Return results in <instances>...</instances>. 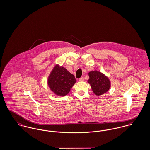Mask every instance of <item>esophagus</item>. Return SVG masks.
<instances>
[{"label":"esophagus","mask_w":150,"mask_h":150,"mask_svg":"<svg viewBox=\"0 0 150 150\" xmlns=\"http://www.w3.org/2000/svg\"><path fill=\"white\" fill-rule=\"evenodd\" d=\"M79 81H84V77H81L80 79H79Z\"/></svg>","instance_id":"34e87169"}]
</instances>
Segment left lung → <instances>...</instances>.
Returning a JSON list of instances; mask_svg holds the SVG:
<instances>
[{
    "label": "left lung",
    "mask_w": 150,
    "mask_h": 150,
    "mask_svg": "<svg viewBox=\"0 0 150 150\" xmlns=\"http://www.w3.org/2000/svg\"><path fill=\"white\" fill-rule=\"evenodd\" d=\"M88 82L90 84L95 94L101 95L107 92L110 88V83L108 78L99 71H90Z\"/></svg>",
    "instance_id": "8db88e82"
}]
</instances>
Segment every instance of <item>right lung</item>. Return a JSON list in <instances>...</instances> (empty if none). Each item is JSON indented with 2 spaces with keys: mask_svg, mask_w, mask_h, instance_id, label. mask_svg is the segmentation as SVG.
I'll list each match as a JSON object with an SVG mask.
<instances>
[{
  "mask_svg": "<svg viewBox=\"0 0 150 150\" xmlns=\"http://www.w3.org/2000/svg\"><path fill=\"white\" fill-rule=\"evenodd\" d=\"M74 76L63 67L56 65L48 79V85L55 94L63 96L76 83Z\"/></svg>",
  "mask_w": 150,
  "mask_h": 150,
  "instance_id": "add662e5",
  "label": "right lung"
}]
</instances>
